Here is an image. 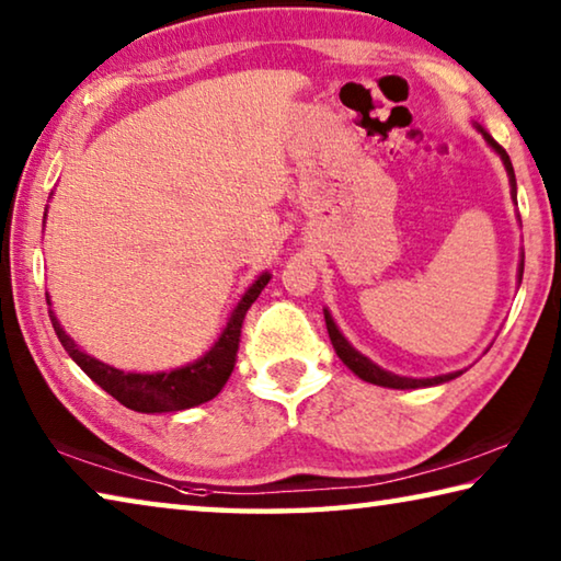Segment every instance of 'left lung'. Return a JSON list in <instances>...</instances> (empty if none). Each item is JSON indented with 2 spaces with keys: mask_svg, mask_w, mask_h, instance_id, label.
I'll return each mask as SVG.
<instances>
[{
  "mask_svg": "<svg viewBox=\"0 0 561 561\" xmlns=\"http://www.w3.org/2000/svg\"><path fill=\"white\" fill-rule=\"evenodd\" d=\"M482 130V128H480ZM482 136H485L488 144L497 150V153L502 156V160H505V168L510 173V183H512V190H515V170H512V163H510V156L502 150L495 140H492L485 130H482ZM525 270V262L519 264V272ZM324 319H327V331H329V339L331 344H334V351L336 356L344 360V364L354 371L358 378H364V381L368 383H376V386H386V388H425V386H438V383H445L450 381V378L460 376L458 374H448V376H435V378H405V376H396V374H388L383 371V368H378L374 360H368L364 354H358V351L348 344V341L341 336V331L336 329L334 319H331L329 311H324Z\"/></svg>",
  "mask_w": 561,
  "mask_h": 561,
  "instance_id": "8db88e82",
  "label": "left lung"
}]
</instances>
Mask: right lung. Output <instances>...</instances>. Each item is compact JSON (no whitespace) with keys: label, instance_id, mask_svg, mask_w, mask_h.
<instances>
[{"label":"right lung","instance_id":"add662e5","mask_svg":"<svg viewBox=\"0 0 561 561\" xmlns=\"http://www.w3.org/2000/svg\"><path fill=\"white\" fill-rule=\"evenodd\" d=\"M267 282L270 274H262V277L244 291V297L234 307L230 321H227L225 331L220 339H217V344L207 351L201 360H195V364L183 368H175V371L168 374H123L118 368L101 364V360L76 348L73 339L66 336V331L61 329L59 321H56L51 309L49 317L61 346L69 351V356L81 366V371L93 378V381H96L103 391L116 398L118 403L138 413L185 411V408L210 401V398L222 391V386L227 383V378H230L237 364V348H240L242 321L247 317V309H250L254 299L260 297V291L267 287Z\"/></svg>","mask_w":561,"mask_h":561}]
</instances>
